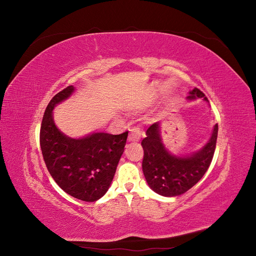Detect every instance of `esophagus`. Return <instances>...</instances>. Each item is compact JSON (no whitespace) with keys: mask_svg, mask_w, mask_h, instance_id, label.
Masks as SVG:
<instances>
[{"mask_svg":"<svg viewBox=\"0 0 256 256\" xmlns=\"http://www.w3.org/2000/svg\"><path fill=\"white\" fill-rule=\"evenodd\" d=\"M142 136H143V132L140 130V128L132 127V128H131V130H130L128 140L129 141H138L141 138Z\"/></svg>","mask_w":256,"mask_h":256,"instance_id":"esophagus-1","label":"esophagus"}]
</instances>
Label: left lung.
<instances>
[{
	"mask_svg": "<svg viewBox=\"0 0 256 256\" xmlns=\"http://www.w3.org/2000/svg\"><path fill=\"white\" fill-rule=\"evenodd\" d=\"M204 98L205 94L198 88L190 92L188 99ZM142 147L144 157L142 162L143 173L152 190L164 196H180L191 189L204 176L216 150L218 124L214 127L208 143L198 152L188 157H177L170 154L162 144L159 122H154L147 129Z\"/></svg>",
	"mask_w": 256,
	"mask_h": 256,
	"instance_id": "8db88e82",
	"label": "left lung"
}]
</instances>
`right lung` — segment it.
<instances>
[{"mask_svg": "<svg viewBox=\"0 0 256 256\" xmlns=\"http://www.w3.org/2000/svg\"><path fill=\"white\" fill-rule=\"evenodd\" d=\"M74 90L72 85L67 86L50 100L42 122L40 148L46 166L62 189L84 202H95L110 187L128 132H96L83 138L62 134L53 122L52 110Z\"/></svg>", "mask_w": 256, "mask_h": 256, "instance_id": "right-lung-1", "label": "right lung"}]
</instances>
